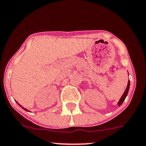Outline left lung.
<instances>
[{"label": "left lung", "instance_id": "8db88e82", "mask_svg": "<svg viewBox=\"0 0 146 146\" xmlns=\"http://www.w3.org/2000/svg\"><path fill=\"white\" fill-rule=\"evenodd\" d=\"M129 86H130V81L129 80V81H128V84H127V86L126 90H125V92H124V93H123V96H121V99L119 100V102H118V105H119V106H121V104H123V102H124L125 100V98H126L127 96V94H128L129 90Z\"/></svg>", "mask_w": 146, "mask_h": 146}]
</instances>
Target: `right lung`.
I'll return each instance as SVG.
<instances>
[{
  "instance_id": "obj_1",
  "label": "right lung",
  "mask_w": 146,
  "mask_h": 146,
  "mask_svg": "<svg viewBox=\"0 0 146 146\" xmlns=\"http://www.w3.org/2000/svg\"><path fill=\"white\" fill-rule=\"evenodd\" d=\"M16 102H17V104H18V102H17V101H16ZM19 104V106H21V108H23V110H26V111H28V112H29V110H27V109H26V108H23V106H21V105H20L19 104Z\"/></svg>"
}]
</instances>
